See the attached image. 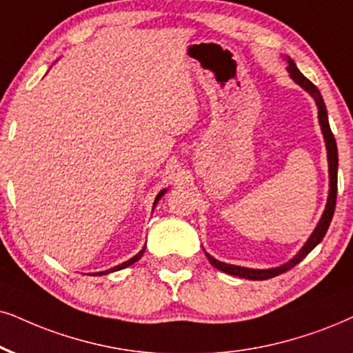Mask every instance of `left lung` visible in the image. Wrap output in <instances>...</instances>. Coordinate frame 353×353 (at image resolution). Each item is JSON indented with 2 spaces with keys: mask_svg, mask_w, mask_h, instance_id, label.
Segmentation results:
<instances>
[{
  "mask_svg": "<svg viewBox=\"0 0 353 353\" xmlns=\"http://www.w3.org/2000/svg\"><path fill=\"white\" fill-rule=\"evenodd\" d=\"M288 73L290 78L293 79L296 84L307 91L311 94V97L316 101V105H318V117H319V125L321 130H323L324 135V141H325V148H327V163H329V197H327V203H325V210L321 216V220L316 226L313 234L310 236V239L306 241V244L300 249V252L296 254L292 261H288L287 264L280 265V267H274V269H248V267H239V265H231V264H225V262L216 261L215 257H212L210 254H207L210 264H212L215 269L225 272V274L234 275V276H241V279H248V280H267L272 279V276H276L283 272H287L290 269H293L296 264L305 259L307 254H310L313 249L318 246V244L323 241V238L327 233L329 225H331L332 216H334V210H336V197H337V166H339V156H337V145H336V138H334L332 132H331V125H329L327 120V110H325V104L323 101V96H321L319 89L314 86L313 83L307 79L305 74L301 73L300 70L296 68L295 61L292 58H288Z\"/></svg>",
  "mask_w": 353,
  "mask_h": 353,
  "instance_id": "obj_1",
  "label": "left lung"
}]
</instances>
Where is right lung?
I'll return each instance as SVG.
<instances>
[{"mask_svg":"<svg viewBox=\"0 0 353 353\" xmlns=\"http://www.w3.org/2000/svg\"><path fill=\"white\" fill-rule=\"evenodd\" d=\"M166 189H164V190H161V192H159V194L158 195H156V200H154V205H153V208L156 207V203H158V200L159 199H161L163 197V195L164 194H166ZM143 252H145V248L143 249H141V251L140 252H138L137 254V256H133L132 259H130V261H127V262H123V264H120V265H117V267H112V269H109V270H104V272H97V274H94V275H105V274H110V272H117V270H122V269H125V267H128V265H132V264H135V262L138 261V259H141V256H143Z\"/></svg>","mask_w":353,"mask_h":353,"instance_id":"right-lung-1","label":"right lung"}]
</instances>
